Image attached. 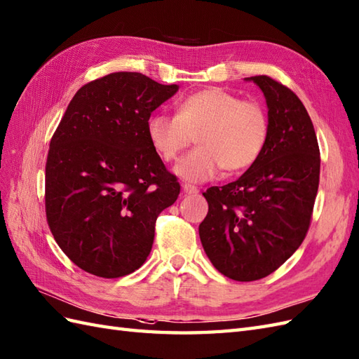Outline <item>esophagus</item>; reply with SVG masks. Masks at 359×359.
Segmentation results:
<instances>
[{
	"label": "esophagus",
	"mask_w": 359,
	"mask_h": 359,
	"mask_svg": "<svg viewBox=\"0 0 359 359\" xmlns=\"http://www.w3.org/2000/svg\"><path fill=\"white\" fill-rule=\"evenodd\" d=\"M182 191L185 192V194H188V196H196V194H198V188L192 187V185H188V183H183V185H182Z\"/></svg>",
	"instance_id": "esophagus-1"
}]
</instances>
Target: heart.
Listing matches in <instances>:
<instances>
[{"mask_svg":"<svg viewBox=\"0 0 359 359\" xmlns=\"http://www.w3.org/2000/svg\"><path fill=\"white\" fill-rule=\"evenodd\" d=\"M147 136L163 162H172L196 136L197 149L185 154L174 174L189 183L214 179L219 170L236 174L259 161L270 137L267 109L256 100H241L224 88H205L183 98L176 116L154 114Z\"/></svg>","mask_w":359,"mask_h":359,"instance_id":"obj_1","label":"heart"}]
</instances>
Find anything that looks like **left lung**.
I'll list each match as a JSON object with an SVG mask.
<instances>
[{"instance_id": "8db88e82", "label": "left lung", "mask_w": 359, "mask_h": 359, "mask_svg": "<svg viewBox=\"0 0 359 359\" xmlns=\"http://www.w3.org/2000/svg\"><path fill=\"white\" fill-rule=\"evenodd\" d=\"M245 80L267 101L269 144L240 179L203 192L209 210L198 227L209 261L238 282L265 278L299 249L320 180L317 135L299 97L269 76Z\"/></svg>"}]
</instances>
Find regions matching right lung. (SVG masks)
<instances>
[{
  "label": "right lung",
  "instance_id": "right-lung-1",
  "mask_svg": "<svg viewBox=\"0 0 359 359\" xmlns=\"http://www.w3.org/2000/svg\"><path fill=\"white\" fill-rule=\"evenodd\" d=\"M177 89L141 72H112L68 104L45 165V212L54 240L81 270L121 278L150 255L156 219L180 185L151 149L147 121Z\"/></svg>",
  "mask_w": 359,
  "mask_h": 359
}]
</instances>
